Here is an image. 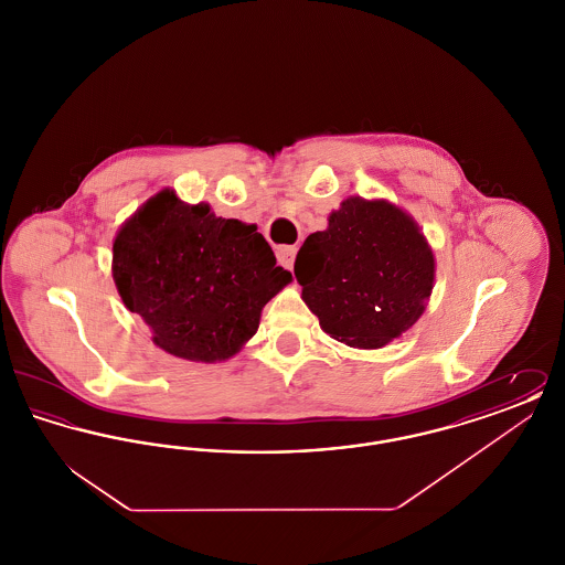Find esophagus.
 <instances>
[{
    "label": "esophagus",
    "mask_w": 565,
    "mask_h": 565,
    "mask_svg": "<svg viewBox=\"0 0 565 565\" xmlns=\"http://www.w3.org/2000/svg\"><path fill=\"white\" fill-rule=\"evenodd\" d=\"M296 252H298L296 245H279V247H277V260H279V265H281L284 269L292 270V267H295Z\"/></svg>",
    "instance_id": "esophagus-1"
}]
</instances>
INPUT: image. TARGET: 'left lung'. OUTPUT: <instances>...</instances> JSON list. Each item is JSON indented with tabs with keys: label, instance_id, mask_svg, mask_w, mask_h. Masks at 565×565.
Instances as JSON below:
<instances>
[{
	"label": "left lung",
	"instance_id": "obj_1",
	"mask_svg": "<svg viewBox=\"0 0 565 565\" xmlns=\"http://www.w3.org/2000/svg\"><path fill=\"white\" fill-rule=\"evenodd\" d=\"M434 254L411 215L385 199L350 196L296 254L302 300L323 332L360 350L398 339L426 311Z\"/></svg>",
	"mask_w": 565,
	"mask_h": 565
}]
</instances>
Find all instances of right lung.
I'll return each instance as SVG.
<instances>
[{
	"label": "right lung",
	"mask_w": 565,
	"mask_h": 565,
	"mask_svg": "<svg viewBox=\"0 0 565 565\" xmlns=\"http://www.w3.org/2000/svg\"><path fill=\"white\" fill-rule=\"evenodd\" d=\"M111 275L125 307L162 351L190 362L233 358L286 284L254 224L189 205L173 190L148 199L116 233Z\"/></svg>",
	"instance_id": "right-lung-1"
}]
</instances>
